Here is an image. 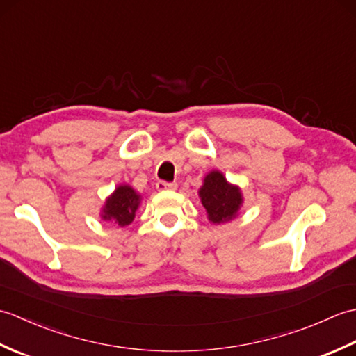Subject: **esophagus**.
Here are the masks:
<instances>
[{"label":"esophagus","instance_id":"esophagus-1","mask_svg":"<svg viewBox=\"0 0 356 356\" xmlns=\"http://www.w3.org/2000/svg\"><path fill=\"white\" fill-rule=\"evenodd\" d=\"M156 188H157L159 191L176 190V188H177V184H174V182H165V180H159V182L156 184Z\"/></svg>","mask_w":356,"mask_h":356}]
</instances>
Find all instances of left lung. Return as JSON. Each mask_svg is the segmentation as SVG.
Segmentation results:
<instances>
[{
  "label": "left lung",
  "instance_id": "1",
  "mask_svg": "<svg viewBox=\"0 0 356 356\" xmlns=\"http://www.w3.org/2000/svg\"><path fill=\"white\" fill-rule=\"evenodd\" d=\"M202 205L205 207L209 220L223 223L236 217L241 205V194L237 186H232L222 172L213 171L205 177V184L200 188Z\"/></svg>",
  "mask_w": 356,
  "mask_h": 356
}]
</instances>
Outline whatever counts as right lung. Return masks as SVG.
<instances>
[{
    "instance_id": "obj_1",
    "label": "right lung",
    "mask_w": 356,
    "mask_h": 356,
    "mask_svg": "<svg viewBox=\"0 0 356 356\" xmlns=\"http://www.w3.org/2000/svg\"><path fill=\"white\" fill-rule=\"evenodd\" d=\"M140 197L131 186H118L111 197L107 199L104 208V220H115L119 226H127L133 222Z\"/></svg>"
}]
</instances>
